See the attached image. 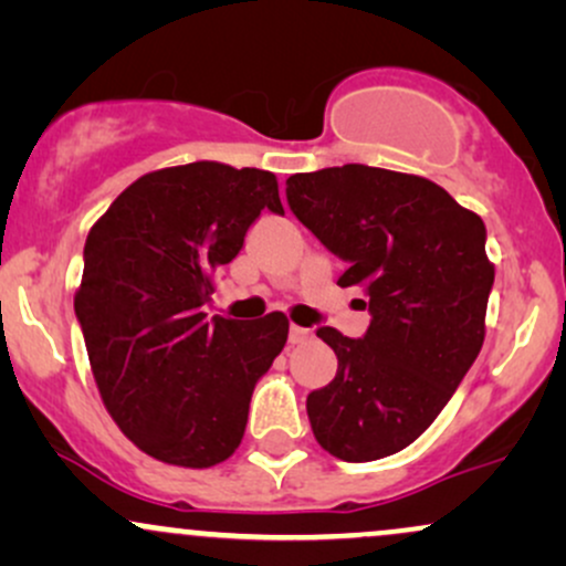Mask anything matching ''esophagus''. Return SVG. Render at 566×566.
Wrapping results in <instances>:
<instances>
[{
	"label": "esophagus",
	"mask_w": 566,
	"mask_h": 566,
	"mask_svg": "<svg viewBox=\"0 0 566 566\" xmlns=\"http://www.w3.org/2000/svg\"><path fill=\"white\" fill-rule=\"evenodd\" d=\"M305 340H311V329L292 324V327H290V343H292V346H297V343H305Z\"/></svg>",
	"instance_id": "esophagus-1"
}]
</instances>
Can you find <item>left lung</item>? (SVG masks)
<instances>
[{"label":"left lung","instance_id":"1","mask_svg":"<svg viewBox=\"0 0 566 566\" xmlns=\"http://www.w3.org/2000/svg\"><path fill=\"white\" fill-rule=\"evenodd\" d=\"M287 201L348 263L337 284L365 290L373 314L359 340L335 327L316 333L337 373L305 399L311 431L346 463L405 450L482 350L495 282L482 218L433 180L367 165L290 175Z\"/></svg>","mask_w":566,"mask_h":566}]
</instances>
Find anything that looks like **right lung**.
Wrapping results in <instances>:
<instances>
[{
	"label": "right lung",
	"mask_w": 566,
	"mask_h": 566,
	"mask_svg": "<svg viewBox=\"0 0 566 566\" xmlns=\"http://www.w3.org/2000/svg\"><path fill=\"white\" fill-rule=\"evenodd\" d=\"M263 207L284 216L274 172L191 161L143 175L87 233L74 311L93 378L122 433L161 463L231 458L255 382L287 343L282 311H201Z\"/></svg>",
	"instance_id": "right-lung-1"
}]
</instances>
